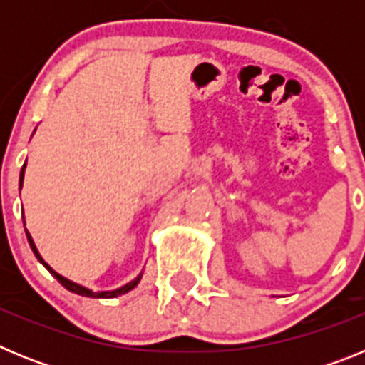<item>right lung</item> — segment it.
Listing matches in <instances>:
<instances>
[{
  "instance_id": "1",
  "label": "right lung",
  "mask_w": 365,
  "mask_h": 365,
  "mask_svg": "<svg viewBox=\"0 0 365 365\" xmlns=\"http://www.w3.org/2000/svg\"><path fill=\"white\" fill-rule=\"evenodd\" d=\"M24 173H25V164H24V168H21V173H19V188H21V185H24ZM25 232H27V230H25ZM27 240H29V245H31V248H32V252H34V256L38 257V261H40L41 265H43L45 269L49 270V272L53 274L54 278H56L58 282H60L63 287H66L67 291L74 292V294L87 296V298H117V296L125 294V292H130L131 289H135V287H137V283L140 282V278H143V274H138V276L133 279V282L125 283V285L120 287V289H115V291H104V292H93L91 289H86V287L78 285V283L71 282V279L63 278V276H60V274H58V272H54V270L51 269V267L47 265V263H45L43 257L40 256V252H38L36 245H34V241H32V237H31V234H29V232H27Z\"/></svg>"
}]
</instances>
